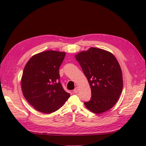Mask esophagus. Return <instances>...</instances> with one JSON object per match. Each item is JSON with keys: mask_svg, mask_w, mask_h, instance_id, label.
Returning a JSON list of instances; mask_svg holds the SVG:
<instances>
[{"mask_svg": "<svg viewBox=\"0 0 146 146\" xmlns=\"http://www.w3.org/2000/svg\"><path fill=\"white\" fill-rule=\"evenodd\" d=\"M78 91V87H76L74 90V93H77Z\"/></svg>", "mask_w": 146, "mask_h": 146, "instance_id": "obj_1", "label": "esophagus"}]
</instances>
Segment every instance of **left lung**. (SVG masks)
Masks as SVG:
<instances>
[{"label":"left lung","mask_w":146,"mask_h":146,"mask_svg":"<svg viewBox=\"0 0 146 146\" xmlns=\"http://www.w3.org/2000/svg\"><path fill=\"white\" fill-rule=\"evenodd\" d=\"M91 90V100L84 103L92 113L100 114L116 104L122 91V70L111 52L91 47L76 55Z\"/></svg>","instance_id":"8db88e82"}]
</instances>
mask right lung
I'll list each match as a JSON object with an SVG mask.
<instances>
[{
  "label": "right lung",
  "instance_id": "add662e5",
  "mask_svg": "<svg viewBox=\"0 0 146 146\" xmlns=\"http://www.w3.org/2000/svg\"><path fill=\"white\" fill-rule=\"evenodd\" d=\"M66 53L47 50L33 55L21 78L23 95L34 108L49 114L60 108L70 97L60 82L59 68Z\"/></svg>",
  "mask_w": 146,
  "mask_h": 146
}]
</instances>
